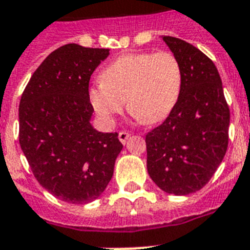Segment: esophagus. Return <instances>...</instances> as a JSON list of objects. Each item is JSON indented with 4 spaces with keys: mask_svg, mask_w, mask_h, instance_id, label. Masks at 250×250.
<instances>
[{
    "mask_svg": "<svg viewBox=\"0 0 250 250\" xmlns=\"http://www.w3.org/2000/svg\"><path fill=\"white\" fill-rule=\"evenodd\" d=\"M131 136V133L129 132H125V131H121L119 132V135H118V138H119V141L122 142V144L125 145V141H127V138Z\"/></svg>",
    "mask_w": 250,
    "mask_h": 250,
    "instance_id": "1",
    "label": "esophagus"
}]
</instances>
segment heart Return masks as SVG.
<instances>
[{
    "instance_id": "b5f03b06",
    "label": "heart",
    "mask_w": 250,
    "mask_h": 250,
    "mask_svg": "<svg viewBox=\"0 0 250 250\" xmlns=\"http://www.w3.org/2000/svg\"><path fill=\"white\" fill-rule=\"evenodd\" d=\"M182 90V68L170 52L125 54L102 73V83L91 86L89 96L96 114L112 123L127 109L135 118L154 125L170 114Z\"/></svg>"
}]
</instances>
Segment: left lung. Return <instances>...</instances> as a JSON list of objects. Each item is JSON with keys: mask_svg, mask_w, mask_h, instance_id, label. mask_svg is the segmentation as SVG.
<instances>
[{"mask_svg": "<svg viewBox=\"0 0 250 250\" xmlns=\"http://www.w3.org/2000/svg\"><path fill=\"white\" fill-rule=\"evenodd\" d=\"M163 41L179 61L182 90L167 118L146 135L147 171L160 189L186 196L206 186L221 164L230 110L212 61L182 39Z\"/></svg>", "mask_w": 250, "mask_h": 250, "instance_id": "1", "label": "left lung"}]
</instances>
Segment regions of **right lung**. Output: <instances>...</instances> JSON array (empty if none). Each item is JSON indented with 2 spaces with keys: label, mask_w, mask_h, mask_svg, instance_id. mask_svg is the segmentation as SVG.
I'll use <instances>...</instances> for the list:
<instances>
[{
  "label": "right lung",
  "mask_w": 250,
  "mask_h": 250,
  "mask_svg": "<svg viewBox=\"0 0 250 250\" xmlns=\"http://www.w3.org/2000/svg\"><path fill=\"white\" fill-rule=\"evenodd\" d=\"M109 49L71 43L37 68L19 106V141L34 177L54 197L73 205L105 190L123 148L118 133H103L90 119L89 81Z\"/></svg>",
  "instance_id": "1"
}]
</instances>
